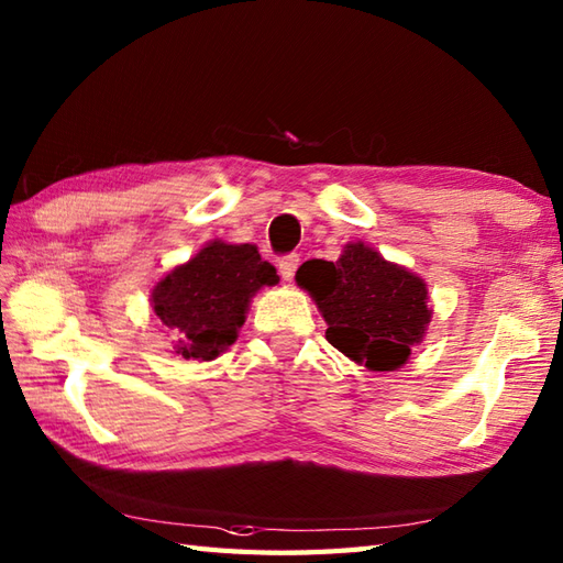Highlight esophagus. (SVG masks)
<instances>
[{"label": "esophagus", "instance_id": "1", "mask_svg": "<svg viewBox=\"0 0 563 563\" xmlns=\"http://www.w3.org/2000/svg\"><path fill=\"white\" fill-rule=\"evenodd\" d=\"M297 266H300V256H297V254L283 256V258L278 261V271H280V275H283V280H292Z\"/></svg>", "mask_w": 563, "mask_h": 563}]
</instances>
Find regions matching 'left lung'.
I'll return each instance as SVG.
<instances>
[{"mask_svg":"<svg viewBox=\"0 0 563 563\" xmlns=\"http://www.w3.org/2000/svg\"><path fill=\"white\" fill-rule=\"evenodd\" d=\"M295 280L312 295L329 324L327 341L373 373H389L409 361L433 314L423 278L363 242L345 244L336 263H302Z\"/></svg>","mask_w":563,"mask_h":563,"instance_id":"8db88e82","label":"left lung"}]
</instances>
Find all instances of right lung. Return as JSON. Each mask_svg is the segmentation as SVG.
<instances>
[{
  "mask_svg": "<svg viewBox=\"0 0 563 563\" xmlns=\"http://www.w3.org/2000/svg\"><path fill=\"white\" fill-rule=\"evenodd\" d=\"M278 280L254 244L214 239L154 285L152 309L176 336V355L212 361L236 341L251 297Z\"/></svg>",
  "mask_w": 563,
  "mask_h": 563,
  "instance_id": "1",
  "label": "right lung"
}]
</instances>
